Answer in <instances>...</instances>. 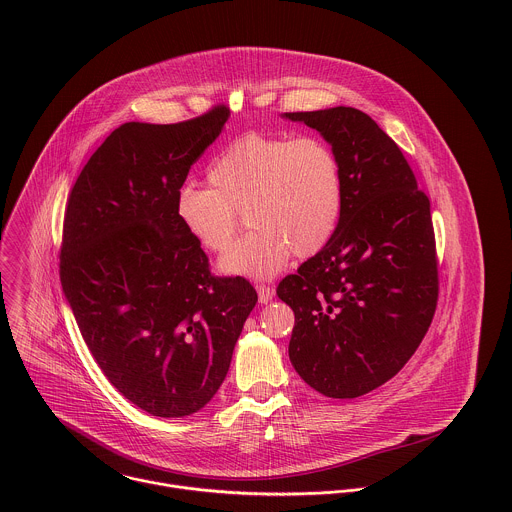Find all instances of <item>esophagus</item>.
Listing matches in <instances>:
<instances>
[{
  "label": "esophagus",
  "mask_w": 512,
  "mask_h": 512,
  "mask_svg": "<svg viewBox=\"0 0 512 512\" xmlns=\"http://www.w3.org/2000/svg\"><path fill=\"white\" fill-rule=\"evenodd\" d=\"M256 292H258V301H260V303H268V301H272V297H274V290H272L270 286H264V284L256 286Z\"/></svg>",
  "instance_id": "1"
}]
</instances>
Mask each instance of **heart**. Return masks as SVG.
Returning a JSON list of instances; mask_svg holds the SVG:
<instances>
[{
  "instance_id": "heart-1",
  "label": "heart",
  "mask_w": 512,
  "mask_h": 512,
  "mask_svg": "<svg viewBox=\"0 0 512 512\" xmlns=\"http://www.w3.org/2000/svg\"><path fill=\"white\" fill-rule=\"evenodd\" d=\"M207 179L211 189L181 187L173 209L181 228L207 252L226 250L238 213H246L254 230L220 258L226 274L270 278L292 252L315 256L343 213L341 161L319 138L246 134L213 159Z\"/></svg>"
}]
</instances>
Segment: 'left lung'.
Returning a JSON list of instances; mask_svg holds the SVG:
<instances>
[{
	"mask_svg": "<svg viewBox=\"0 0 512 512\" xmlns=\"http://www.w3.org/2000/svg\"><path fill=\"white\" fill-rule=\"evenodd\" d=\"M335 149L345 201L329 244L286 276L295 313L290 361L329 398H357L390 380L420 347L438 303L430 199L378 124L337 106L286 112Z\"/></svg>",
	"mask_w": 512,
	"mask_h": 512,
	"instance_id": "1",
	"label": "left lung"
}]
</instances>
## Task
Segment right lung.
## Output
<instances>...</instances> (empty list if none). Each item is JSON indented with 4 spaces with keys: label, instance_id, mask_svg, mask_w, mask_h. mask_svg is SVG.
<instances>
[{
    "label": "right lung",
    "instance_id": "obj_1",
    "mask_svg": "<svg viewBox=\"0 0 512 512\" xmlns=\"http://www.w3.org/2000/svg\"><path fill=\"white\" fill-rule=\"evenodd\" d=\"M228 116L217 106L179 124L128 122L92 153L69 195L65 297L104 376L159 418L211 402L258 301L244 278L211 274L173 209Z\"/></svg>",
    "mask_w": 512,
    "mask_h": 512
}]
</instances>
